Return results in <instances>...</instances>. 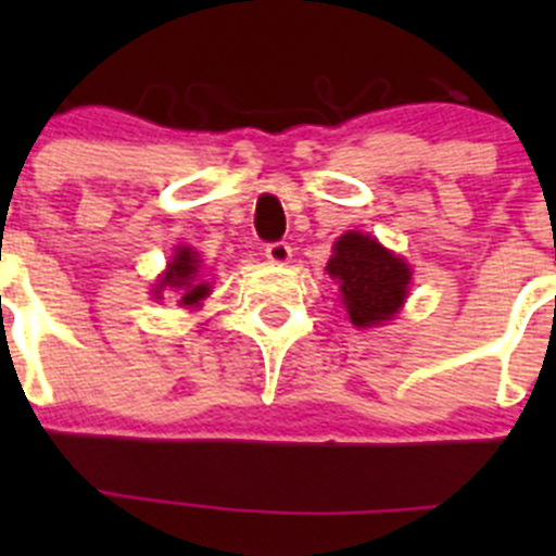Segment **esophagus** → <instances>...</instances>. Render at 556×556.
<instances>
[{"instance_id":"esophagus-1","label":"esophagus","mask_w":556,"mask_h":556,"mask_svg":"<svg viewBox=\"0 0 556 556\" xmlns=\"http://www.w3.org/2000/svg\"><path fill=\"white\" fill-rule=\"evenodd\" d=\"M266 257L271 263H288L293 257V250H290L288 242H271L266 244Z\"/></svg>"}]
</instances>
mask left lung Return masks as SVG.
I'll list each match as a JSON object with an SVG mask.
<instances>
[{"label": "left lung", "mask_w": 556, "mask_h": 556, "mask_svg": "<svg viewBox=\"0 0 556 556\" xmlns=\"http://www.w3.org/2000/svg\"><path fill=\"white\" fill-rule=\"evenodd\" d=\"M328 274L339 282L346 312L357 328L392 319L412 282V268L401 257L357 231L344 233L336 242Z\"/></svg>", "instance_id": "obj_1"}]
</instances>
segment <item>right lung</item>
Masks as SVG:
<instances>
[{
  "instance_id": "add662e5",
  "label": "right lung",
  "mask_w": 556,
  "mask_h": 556,
  "mask_svg": "<svg viewBox=\"0 0 556 556\" xmlns=\"http://www.w3.org/2000/svg\"><path fill=\"white\" fill-rule=\"evenodd\" d=\"M161 288L179 290V293H182L179 304L185 306L199 304L201 299L210 295V288H206L204 282H199V257H195V252H190L188 247H185V250H179L177 255H174V261L169 263L164 277H161V285L155 293H161Z\"/></svg>"
}]
</instances>
